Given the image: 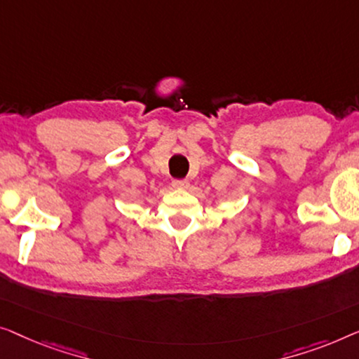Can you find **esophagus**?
<instances>
[{
  "label": "esophagus",
  "instance_id": "obj_1",
  "mask_svg": "<svg viewBox=\"0 0 359 359\" xmlns=\"http://www.w3.org/2000/svg\"><path fill=\"white\" fill-rule=\"evenodd\" d=\"M189 180H185V179H177V180H174L172 182V187L174 189H177V190H185V189H189Z\"/></svg>",
  "mask_w": 359,
  "mask_h": 359
}]
</instances>
